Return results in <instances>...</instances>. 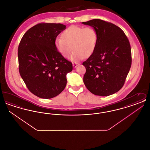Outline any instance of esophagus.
<instances>
[{"mask_svg":"<svg viewBox=\"0 0 150 150\" xmlns=\"http://www.w3.org/2000/svg\"><path fill=\"white\" fill-rule=\"evenodd\" d=\"M78 65V64H76V63H73V64H72L74 68H76Z\"/></svg>","mask_w":150,"mask_h":150,"instance_id":"1","label":"esophagus"}]
</instances>
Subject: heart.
I'll use <instances>...</instances> for the list:
<instances>
[{"label":"heart","instance_id":"b5f03b06","mask_svg":"<svg viewBox=\"0 0 150 150\" xmlns=\"http://www.w3.org/2000/svg\"><path fill=\"white\" fill-rule=\"evenodd\" d=\"M62 36H58L54 44L58 52L64 57H69L74 49L70 59L78 61L84 57H89L95 50L98 35L94 29L71 25L62 33Z\"/></svg>","mask_w":150,"mask_h":150}]
</instances>
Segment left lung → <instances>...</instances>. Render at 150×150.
Returning a JSON list of instances; mask_svg holds the SVG:
<instances>
[{"mask_svg": "<svg viewBox=\"0 0 150 150\" xmlns=\"http://www.w3.org/2000/svg\"><path fill=\"white\" fill-rule=\"evenodd\" d=\"M83 24L94 29L98 35L93 54L83 63V81L93 94L108 96L124 86L132 64L131 48L124 31L114 24L94 19Z\"/></svg>", "mask_w": 150, "mask_h": 150, "instance_id": "left-lung-1", "label": "left lung"}]
</instances>
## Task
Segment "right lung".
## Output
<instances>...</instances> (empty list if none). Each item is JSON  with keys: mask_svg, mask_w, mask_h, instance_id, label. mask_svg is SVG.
Segmentation results:
<instances>
[{"mask_svg": "<svg viewBox=\"0 0 150 150\" xmlns=\"http://www.w3.org/2000/svg\"><path fill=\"white\" fill-rule=\"evenodd\" d=\"M61 23H39L23 35L18 48L19 71L29 91L50 99L61 93L72 64L60 54L54 42L66 29Z\"/></svg>", "mask_w": 150, "mask_h": 150, "instance_id": "add662e5", "label": "right lung"}]
</instances>
